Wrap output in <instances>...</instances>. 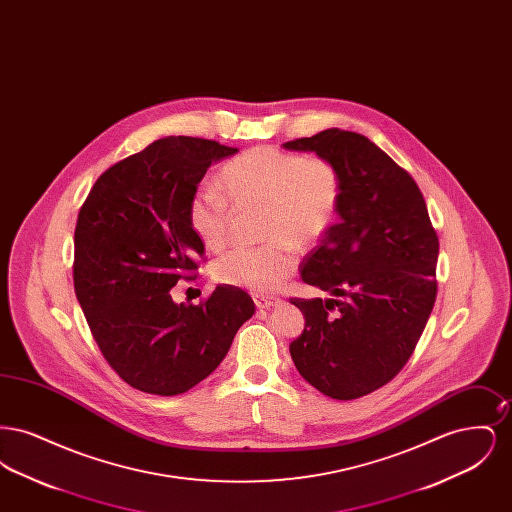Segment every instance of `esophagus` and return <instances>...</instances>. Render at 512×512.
I'll use <instances>...</instances> for the list:
<instances>
[{
  "label": "esophagus",
  "instance_id": "esophagus-1",
  "mask_svg": "<svg viewBox=\"0 0 512 512\" xmlns=\"http://www.w3.org/2000/svg\"><path fill=\"white\" fill-rule=\"evenodd\" d=\"M253 301H255L257 309H270L280 303L278 297H270V295H253Z\"/></svg>",
  "mask_w": 512,
  "mask_h": 512
}]
</instances>
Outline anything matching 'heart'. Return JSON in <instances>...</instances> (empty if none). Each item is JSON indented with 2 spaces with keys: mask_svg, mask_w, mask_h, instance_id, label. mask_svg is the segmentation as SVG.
<instances>
[{
  "mask_svg": "<svg viewBox=\"0 0 512 512\" xmlns=\"http://www.w3.org/2000/svg\"><path fill=\"white\" fill-rule=\"evenodd\" d=\"M219 194L197 188L188 201V220L199 242L222 249L228 242L232 205L263 203L267 244L236 247L215 263L222 284L249 292L274 293L295 270V247L320 242L338 222L343 182L334 163L276 147H251L232 157L217 174Z\"/></svg>",
  "mask_w": 512,
  "mask_h": 512,
  "instance_id": "1",
  "label": "heart"
}]
</instances>
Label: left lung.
<instances>
[{"label":"left lung","instance_id":"obj_1","mask_svg":"<svg viewBox=\"0 0 512 512\" xmlns=\"http://www.w3.org/2000/svg\"><path fill=\"white\" fill-rule=\"evenodd\" d=\"M284 147L315 151L343 182L340 222L301 263L332 299H290L305 317L293 365L324 395L359 399L413 355L436 303L438 234L413 176L363 134L328 128Z\"/></svg>","mask_w":512,"mask_h":512}]
</instances>
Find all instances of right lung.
<instances>
[{"mask_svg": "<svg viewBox=\"0 0 512 512\" xmlns=\"http://www.w3.org/2000/svg\"><path fill=\"white\" fill-rule=\"evenodd\" d=\"M236 147L169 136L96 180L74 228L76 299L105 361L136 390H192L226 357L253 299L217 286L199 305H176L178 280H194L205 247L188 201L211 163Z\"/></svg>", "mask_w": 512, "mask_h": 512, "instance_id": "1", "label": "right lung"}]
</instances>
